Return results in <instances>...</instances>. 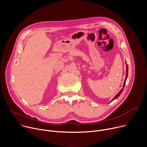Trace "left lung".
Listing matches in <instances>:
<instances>
[{"label":"left lung","mask_w":147,"mask_h":147,"mask_svg":"<svg viewBox=\"0 0 147 147\" xmlns=\"http://www.w3.org/2000/svg\"><path fill=\"white\" fill-rule=\"evenodd\" d=\"M125 63H126V75H125V80H124V84H123V88L119 92V93L117 94V95H116V96L111 100V102H112V101H113V100H114L115 99H116V98H117L120 95V94H121V92H123V89H124V86H125V81H126V80H127V77H128V66H127V63L125 62Z\"/></svg>","instance_id":"1"}]
</instances>
